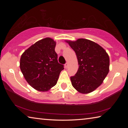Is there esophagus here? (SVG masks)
<instances>
[{
	"label": "esophagus",
	"mask_w": 128,
	"mask_h": 128,
	"mask_svg": "<svg viewBox=\"0 0 128 128\" xmlns=\"http://www.w3.org/2000/svg\"><path fill=\"white\" fill-rule=\"evenodd\" d=\"M68 62H66V64H65V68L66 69L67 68H68Z\"/></svg>",
	"instance_id": "obj_1"
}]
</instances>
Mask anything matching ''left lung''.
Wrapping results in <instances>:
<instances>
[{"mask_svg":"<svg viewBox=\"0 0 128 128\" xmlns=\"http://www.w3.org/2000/svg\"><path fill=\"white\" fill-rule=\"evenodd\" d=\"M66 42L76 54L79 66L76 74L70 77L72 86L82 94L93 92L102 84L109 72L108 55L98 44L86 39Z\"/></svg>","mask_w":128,"mask_h":128,"instance_id":"left-lung-1","label":"left lung"}]
</instances>
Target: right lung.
<instances>
[{"label": "right lung", "instance_id": "right-lung-1", "mask_svg": "<svg viewBox=\"0 0 128 128\" xmlns=\"http://www.w3.org/2000/svg\"><path fill=\"white\" fill-rule=\"evenodd\" d=\"M56 42L46 38L38 41L21 55L20 69L29 85L40 92H47L55 86L64 66L58 61Z\"/></svg>", "mask_w": 128, "mask_h": 128}]
</instances>
